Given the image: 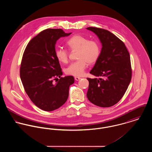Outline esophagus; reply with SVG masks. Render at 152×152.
<instances>
[{
	"label": "esophagus",
	"instance_id": "34e87169",
	"mask_svg": "<svg viewBox=\"0 0 152 152\" xmlns=\"http://www.w3.org/2000/svg\"><path fill=\"white\" fill-rule=\"evenodd\" d=\"M80 79H81V78L79 77H77V76L75 77V80L76 81H79Z\"/></svg>",
	"mask_w": 152,
	"mask_h": 152
}]
</instances>
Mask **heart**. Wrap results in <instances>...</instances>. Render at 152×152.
I'll list each match as a JSON object with an SVG mask.
<instances>
[{"mask_svg":"<svg viewBox=\"0 0 152 152\" xmlns=\"http://www.w3.org/2000/svg\"><path fill=\"white\" fill-rule=\"evenodd\" d=\"M66 45L71 51L77 50L78 60L70 64L66 68L65 72L68 75L81 76L84 74L87 64L95 63L99 58L101 47L100 43L95 40H89L81 35H74L66 41ZM55 55L57 59L62 63H67L68 61V51L61 48L56 50Z\"/></svg>","mask_w":152,"mask_h":152,"instance_id":"heart-1","label":"heart"}]
</instances>
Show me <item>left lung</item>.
Wrapping results in <instances>:
<instances>
[{
    "instance_id": "1",
    "label": "left lung",
    "mask_w": 152,
    "mask_h": 152,
    "mask_svg": "<svg viewBox=\"0 0 152 152\" xmlns=\"http://www.w3.org/2000/svg\"><path fill=\"white\" fill-rule=\"evenodd\" d=\"M102 43L100 56L90 74L99 77L89 78L88 100L100 107H110L123 97L132 78L130 55L124 43L108 30L89 27Z\"/></svg>"
}]
</instances>
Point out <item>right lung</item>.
I'll return each instance as SVG.
<instances>
[{"label": "right lung", "instance_id": "add662e5", "mask_svg": "<svg viewBox=\"0 0 152 152\" xmlns=\"http://www.w3.org/2000/svg\"><path fill=\"white\" fill-rule=\"evenodd\" d=\"M69 34L61 28L45 29L29 42L23 55L20 76L24 89L34 105L45 111L64 104L74 83L73 76L61 77L63 72L55 55L57 40Z\"/></svg>", "mask_w": 152, "mask_h": 152}]
</instances>
